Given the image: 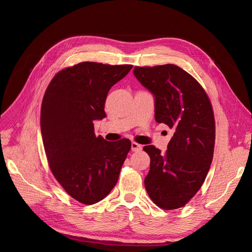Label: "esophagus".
<instances>
[{
  "mask_svg": "<svg viewBox=\"0 0 252 252\" xmlns=\"http://www.w3.org/2000/svg\"><path fill=\"white\" fill-rule=\"evenodd\" d=\"M142 150V147L140 145H138V143L132 141L131 142V151L132 152H139Z\"/></svg>",
  "mask_w": 252,
  "mask_h": 252,
  "instance_id": "obj_1",
  "label": "esophagus"
}]
</instances>
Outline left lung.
I'll use <instances>...</instances> for the list:
<instances>
[{
    "mask_svg": "<svg viewBox=\"0 0 252 252\" xmlns=\"http://www.w3.org/2000/svg\"><path fill=\"white\" fill-rule=\"evenodd\" d=\"M133 75L155 97V118L172 129L167 150L143 151L151 158L146 189L160 208L175 209L201 188L214 149L215 125L211 103L202 87L175 64L134 66Z\"/></svg>",
    "mask_w": 252,
    "mask_h": 252,
    "instance_id": "8db88e82",
    "label": "left lung"
}]
</instances>
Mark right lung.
Masks as SVG:
<instances>
[{
	"instance_id": "right-lung-1",
	"label": "right lung",
	"mask_w": 252,
	"mask_h": 252,
	"mask_svg": "<svg viewBox=\"0 0 252 252\" xmlns=\"http://www.w3.org/2000/svg\"><path fill=\"white\" fill-rule=\"evenodd\" d=\"M84 62L58 73L42 102L41 131L51 170L63 189L84 204L103 199L117 185L131 142L95 136L94 122L106 117L107 93L131 69Z\"/></svg>"
}]
</instances>
